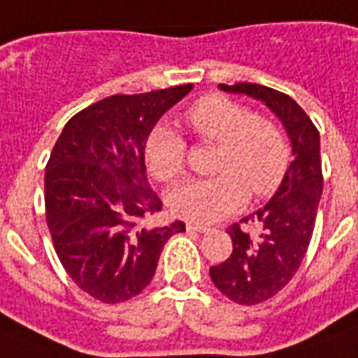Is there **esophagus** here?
I'll use <instances>...</instances> for the list:
<instances>
[{"label": "esophagus", "instance_id": "34e87169", "mask_svg": "<svg viewBox=\"0 0 358 358\" xmlns=\"http://www.w3.org/2000/svg\"><path fill=\"white\" fill-rule=\"evenodd\" d=\"M186 231L187 232H201V234H205V232H209L211 229H207V227H201V224H196V222H187Z\"/></svg>", "mask_w": 358, "mask_h": 358}]
</instances>
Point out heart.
<instances>
[{
	"label": "heart",
	"instance_id": "obj_1",
	"mask_svg": "<svg viewBox=\"0 0 358 358\" xmlns=\"http://www.w3.org/2000/svg\"><path fill=\"white\" fill-rule=\"evenodd\" d=\"M187 126L205 143L219 145V176L187 180L169 194L178 219L207 224L238 211L246 196H271L291 166V145L283 129L229 96L211 94L186 114ZM145 164L155 178L171 182L184 171L186 143L166 126H157L145 141Z\"/></svg>",
	"mask_w": 358,
	"mask_h": 358
}]
</instances>
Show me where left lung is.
I'll use <instances>...</instances> for the list:
<instances>
[{
	"label": "left lung",
	"instance_id": "obj_1",
	"mask_svg": "<svg viewBox=\"0 0 358 358\" xmlns=\"http://www.w3.org/2000/svg\"><path fill=\"white\" fill-rule=\"evenodd\" d=\"M219 89L264 102L281 120L294 155L275 196L240 221L257 222L259 232L232 224L231 257L209 269L211 281L227 299L252 306L281 291L306 256L324 187L320 134L308 114L285 92L256 83L219 85Z\"/></svg>",
	"mask_w": 358,
	"mask_h": 358
}]
</instances>
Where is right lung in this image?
<instances>
[{"instance_id":"add662e5","label":"right lung","mask_w":358,"mask_h":358,"mask_svg":"<svg viewBox=\"0 0 358 358\" xmlns=\"http://www.w3.org/2000/svg\"><path fill=\"white\" fill-rule=\"evenodd\" d=\"M194 85L114 94L69 120L44 174L46 222L75 285L106 304L129 301L153 279L161 252L182 221L147 229L162 209L145 171L155 124Z\"/></svg>"}]
</instances>
